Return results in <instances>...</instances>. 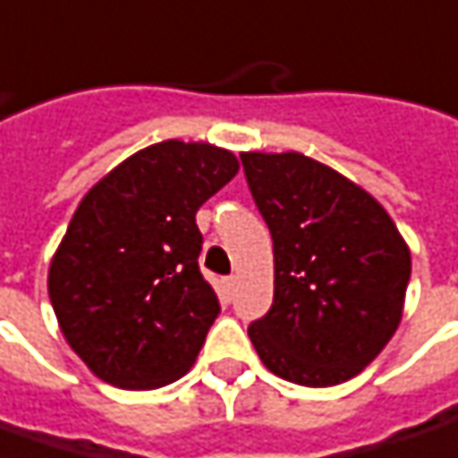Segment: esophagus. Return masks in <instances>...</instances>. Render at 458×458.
Returning a JSON list of instances; mask_svg holds the SVG:
<instances>
[{
	"label": "esophagus",
	"mask_w": 458,
	"mask_h": 458,
	"mask_svg": "<svg viewBox=\"0 0 458 458\" xmlns=\"http://www.w3.org/2000/svg\"><path fill=\"white\" fill-rule=\"evenodd\" d=\"M235 286H238V276L223 278V293H225V299H233V293H235Z\"/></svg>",
	"instance_id": "34e87169"
}]
</instances>
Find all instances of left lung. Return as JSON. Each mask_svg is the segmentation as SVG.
<instances>
[{"label": "left lung", "mask_w": 458, "mask_h": 458, "mask_svg": "<svg viewBox=\"0 0 458 458\" xmlns=\"http://www.w3.org/2000/svg\"><path fill=\"white\" fill-rule=\"evenodd\" d=\"M241 159L274 238V307L248 337L278 377L339 386L395 335L411 248L386 208L329 165L301 151Z\"/></svg>", "instance_id": "1"}]
</instances>
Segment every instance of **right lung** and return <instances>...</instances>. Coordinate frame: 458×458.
<instances>
[{
  "mask_svg": "<svg viewBox=\"0 0 458 458\" xmlns=\"http://www.w3.org/2000/svg\"><path fill=\"white\" fill-rule=\"evenodd\" d=\"M241 169L208 141L166 139L88 190L47 271L57 327L103 383L154 390L198 360L220 304L195 215Z\"/></svg>",
  "mask_w": 458,
  "mask_h": 458,
  "instance_id": "1",
  "label": "right lung"
}]
</instances>
